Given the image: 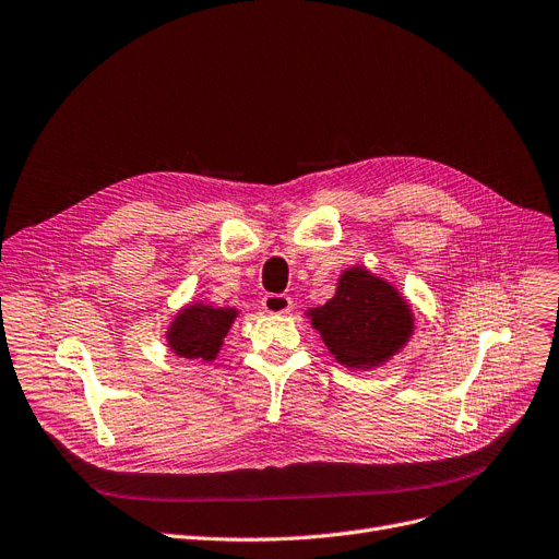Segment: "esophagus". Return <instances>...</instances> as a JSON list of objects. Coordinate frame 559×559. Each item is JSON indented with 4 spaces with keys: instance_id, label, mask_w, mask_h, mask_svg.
<instances>
[{
    "instance_id": "obj_1",
    "label": "esophagus",
    "mask_w": 559,
    "mask_h": 559,
    "mask_svg": "<svg viewBox=\"0 0 559 559\" xmlns=\"http://www.w3.org/2000/svg\"><path fill=\"white\" fill-rule=\"evenodd\" d=\"M262 308L272 314H285L293 310V299H289L287 295H264Z\"/></svg>"
}]
</instances>
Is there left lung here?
Instances as JSON below:
<instances>
[{"mask_svg":"<svg viewBox=\"0 0 559 559\" xmlns=\"http://www.w3.org/2000/svg\"><path fill=\"white\" fill-rule=\"evenodd\" d=\"M306 314L335 360L349 370L383 366L414 335V312L406 299L362 264L340 274L335 297Z\"/></svg>","mask_w":559,"mask_h":559,"instance_id":"obj_1","label":"left lung"}]
</instances>
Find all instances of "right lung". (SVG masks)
Listing matches in <instances>:
<instances>
[{
	"mask_svg": "<svg viewBox=\"0 0 559 559\" xmlns=\"http://www.w3.org/2000/svg\"><path fill=\"white\" fill-rule=\"evenodd\" d=\"M237 318L235 308H216L207 304H189L182 308L166 331V343L176 356L210 362L222 352Z\"/></svg>",
	"mask_w": 559,
	"mask_h": 559,
	"instance_id": "obj_1",
	"label": "right lung"
}]
</instances>
